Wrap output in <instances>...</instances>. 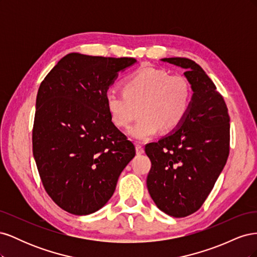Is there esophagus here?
<instances>
[{
  "label": "esophagus",
  "instance_id": "esophagus-1",
  "mask_svg": "<svg viewBox=\"0 0 257 257\" xmlns=\"http://www.w3.org/2000/svg\"><path fill=\"white\" fill-rule=\"evenodd\" d=\"M136 152H137V154H143L145 152L144 147L142 144H139V143L136 144Z\"/></svg>",
  "mask_w": 257,
  "mask_h": 257
}]
</instances>
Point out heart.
<instances>
[{"mask_svg":"<svg viewBox=\"0 0 257 257\" xmlns=\"http://www.w3.org/2000/svg\"><path fill=\"white\" fill-rule=\"evenodd\" d=\"M191 100L192 88L185 77L150 66L131 74L123 82V91L106 93L108 111L118 127L128 126L142 108L144 114L130 130L138 141L152 137L162 126H178L188 114Z\"/></svg>","mask_w":257,"mask_h":257,"instance_id":"b5f03b06","label":"heart"}]
</instances>
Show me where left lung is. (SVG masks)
<instances>
[{
	"label": "left lung",
	"instance_id": "8db88e82",
	"mask_svg": "<svg viewBox=\"0 0 257 257\" xmlns=\"http://www.w3.org/2000/svg\"><path fill=\"white\" fill-rule=\"evenodd\" d=\"M162 61L184 68L193 90L188 114L179 126L145 148L151 160L147 177L150 196L170 216H188L203 206L229 154V115L215 84L186 58Z\"/></svg>",
	"mask_w": 257,
	"mask_h": 257
}]
</instances>
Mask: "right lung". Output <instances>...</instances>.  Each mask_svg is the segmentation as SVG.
I'll return each mask as SVG.
<instances>
[{
    "mask_svg": "<svg viewBox=\"0 0 257 257\" xmlns=\"http://www.w3.org/2000/svg\"><path fill=\"white\" fill-rule=\"evenodd\" d=\"M135 62L68 53L40 85L33 155L46 192L69 213L102 208L135 157L134 144L115 127L106 104L118 73Z\"/></svg>",
    "mask_w": 257,
    "mask_h": 257,
    "instance_id": "obj_1",
    "label": "right lung"
}]
</instances>
